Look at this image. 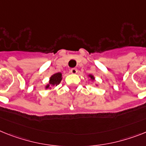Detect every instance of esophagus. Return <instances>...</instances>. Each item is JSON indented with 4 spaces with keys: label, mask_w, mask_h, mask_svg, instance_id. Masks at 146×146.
Segmentation results:
<instances>
[{
    "label": "esophagus",
    "mask_w": 146,
    "mask_h": 146,
    "mask_svg": "<svg viewBox=\"0 0 146 146\" xmlns=\"http://www.w3.org/2000/svg\"><path fill=\"white\" fill-rule=\"evenodd\" d=\"M77 72H78V70H77L76 68H72L70 70V73H73V74H76V73H77Z\"/></svg>",
    "instance_id": "34e87169"
}]
</instances>
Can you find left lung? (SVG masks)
Here are the masks:
<instances>
[{"label": "left lung", "instance_id": "1", "mask_svg": "<svg viewBox=\"0 0 146 146\" xmlns=\"http://www.w3.org/2000/svg\"><path fill=\"white\" fill-rule=\"evenodd\" d=\"M88 76L90 77V78L92 79V80H94V76L93 75H89V76Z\"/></svg>", "mask_w": 146, "mask_h": 146}]
</instances>
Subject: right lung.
<instances>
[{
	"label": "right lung",
	"instance_id": "1",
	"mask_svg": "<svg viewBox=\"0 0 146 146\" xmlns=\"http://www.w3.org/2000/svg\"><path fill=\"white\" fill-rule=\"evenodd\" d=\"M62 79V73H56L55 74H53L52 76H51V77L50 78V81H49V84H46L45 88L47 89V88H50V86H57Z\"/></svg>",
	"mask_w": 146,
	"mask_h": 146
}]
</instances>
